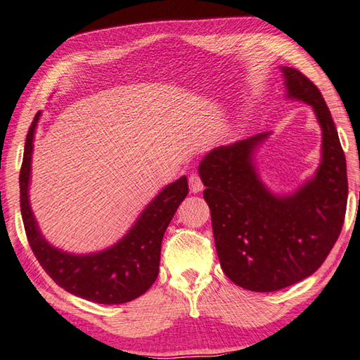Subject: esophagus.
<instances>
[{
  "label": "esophagus",
  "mask_w": 360,
  "mask_h": 360,
  "mask_svg": "<svg viewBox=\"0 0 360 360\" xmlns=\"http://www.w3.org/2000/svg\"><path fill=\"white\" fill-rule=\"evenodd\" d=\"M188 184H190V191L191 193H199L204 190V182H202L200 176L198 173H191L188 176Z\"/></svg>",
  "instance_id": "34e87169"
}]
</instances>
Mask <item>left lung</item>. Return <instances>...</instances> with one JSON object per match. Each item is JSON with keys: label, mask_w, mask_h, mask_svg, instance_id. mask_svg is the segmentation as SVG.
Masks as SVG:
<instances>
[{"label": "left lung", "mask_w": 360, "mask_h": 360, "mask_svg": "<svg viewBox=\"0 0 360 360\" xmlns=\"http://www.w3.org/2000/svg\"><path fill=\"white\" fill-rule=\"evenodd\" d=\"M289 97L311 105L322 127L315 178L292 196L276 198L259 179L252 153L268 134L220 146L199 165L211 210L216 250L229 280L252 292H275L316 272L342 229L347 162L321 91L301 71L284 67Z\"/></svg>", "instance_id": "obj_1"}]
</instances>
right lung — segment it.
<instances>
[{"label":"right lung","mask_w":360,"mask_h":360,"mask_svg":"<svg viewBox=\"0 0 360 360\" xmlns=\"http://www.w3.org/2000/svg\"><path fill=\"white\" fill-rule=\"evenodd\" d=\"M38 112L27 134L20 172V204L27 240L39 264L53 281L76 297L98 304H123L143 295L160 272L162 236L181 202L188 195L187 178L165 187L124 238L109 250L92 255H71L44 240L29 204L30 161Z\"/></svg>","instance_id":"obj_1"}]
</instances>
